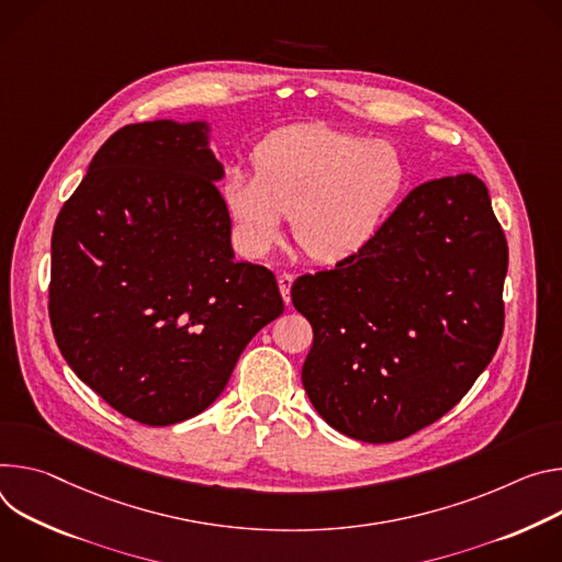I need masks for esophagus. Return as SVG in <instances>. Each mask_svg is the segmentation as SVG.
<instances>
[{
  "label": "esophagus",
  "instance_id": "esophagus-1",
  "mask_svg": "<svg viewBox=\"0 0 562 562\" xmlns=\"http://www.w3.org/2000/svg\"><path fill=\"white\" fill-rule=\"evenodd\" d=\"M279 290H281V296H283V301L288 303L290 301V288H292V283H294V277L292 274H288V272H283V274H279Z\"/></svg>",
  "mask_w": 562,
  "mask_h": 562
}]
</instances>
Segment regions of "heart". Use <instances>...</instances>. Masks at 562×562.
<instances>
[{
  "label": "heart",
  "instance_id": "heart-1",
  "mask_svg": "<svg viewBox=\"0 0 562 562\" xmlns=\"http://www.w3.org/2000/svg\"><path fill=\"white\" fill-rule=\"evenodd\" d=\"M255 173L229 169L223 201L252 255L277 243L283 216L303 252L337 263L363 249L400 196L406 167L382 140L363 143L322 122L292 124L263 138Z\"/></svg>",
  "mask_w": 562,
  "mask_h": 562
}]
</instances>
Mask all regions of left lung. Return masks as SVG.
Wrapping results in <instances>:
<instances>
[{"label": "left lung", "instance_id": "1", "mask_svg": "<svg viewBox=\"0 0 562 562\" xmlns=\"http://www.w3.org/2000/svg\"><path fill=\"white\" fill-rule=\"evenodd\" d=\"M507 266L477 176L417 184L357 255L292 285L315 333L301 380L317 413L370 445L438 422L501 346Z\"/></svg>", "mask_w": 562, "mask_h": 562}]
</instances>
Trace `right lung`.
I'll return each instance as SVG.
<instances>
[{"label":"right lung","instance_id":"1","mask_svg":"<svg viewBox=\"0 0 562 562\" xmlns=\"http://www.w3.org/2000/svg\"><path fill=\"white\" fill-rule=\"evenodd\" d=\"M207 124L117 130L50 238L48 317L76 375L147 426L203 413L263 326L283 315L274 274L234 263Z\"/></svg>","mask_w":562,"mask_h":562}]
</instances>
